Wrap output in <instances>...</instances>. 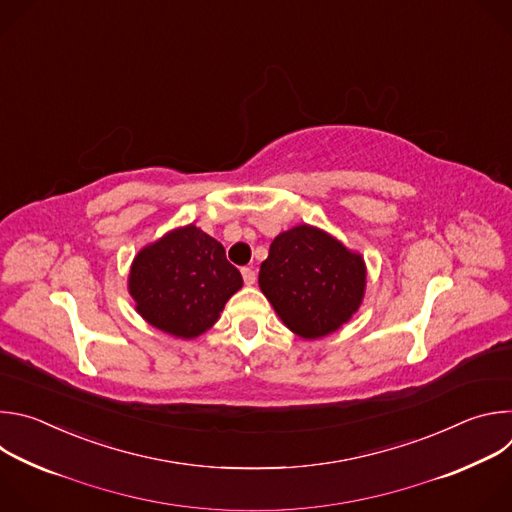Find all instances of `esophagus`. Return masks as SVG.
I'll return each mask as SVG.
<instances>
[{"label": "esophagus", "mask_w": 512, "mask_h": 512, "mask_svg": "<svg viewBox=\"0 0 512 512\" xmlns=\"http://www.w3.org/2000/svg\"><path fill=\"white\" fill-rule=\"evenodd\" d=\"M241 275H243V281H245L247 285H253V283H255V271H253L251 267H243V269H241Z\"/></svg>", "instance_id": "esophagus-1"}]
</instances>
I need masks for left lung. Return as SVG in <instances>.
Instances as JSON below:
<instances>
[{
  "label": "left lung",
  "mask_w": 512,
  "mask_h": 512,
  "mask_svg": "<svg viewBox=\"0 0 512 512\" xmlns=\"http://www.w3.org/2000/svg\"><path fill=\"white\" fill-rule=\"evenodd\" d=\"M364 279L360 255L308 225L277 235L259 271V287L277 316L310 340L350 320L362 302Z\"/></svg>",
  "instance_id": "8db88e82"
}]
</instances>
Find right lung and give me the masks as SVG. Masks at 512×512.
<instances>
[{"label": "right lung", "instance_id": "right-lung-1", "mask_svg": "<svg viewBox=\"0 0 512 512\" xmlns=\"http://www.w3.org/2000/svg\"><path fill=\"white\" fill-rule=\"evenodd\" d=\"M241 287L225 247L194 225L141 249L129 273V294L143 320L178 338L206 332Z\"/></svg>", "mask_w": 512, "mask_h": 512}]
</instances>
